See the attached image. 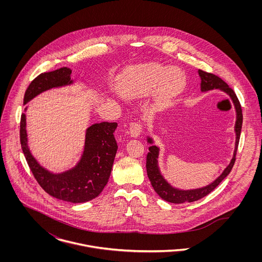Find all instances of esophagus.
<instances>
[{
    "instance_id": "34e87169",
    "label": "esophagus",
    "mask_w": 262,
    "mask_h": 262,
    "mask_svg": "<svg viewBox=\"0 0 262 262\" xmlns=\"http://www.w3.org/2000/svg\"><path fill=\"white\" fill-rule=\"evenodd\" d=\"M142 130V125L139 122H135V123H131L130 127H129V131H130V135L134 138L138 137L141 133Z\"/></svg>"
}]
</instances>
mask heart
Here are the masks:
<instances>
[{
  "label": "heart",
  "mask_w": 262,
  "mask_h": 262,
  "mask_svg": "<svg viewBox=\"0 0 262 262\" xmlns=\"http://www.w3.org/2000/svg\"><path fill=\"white\" fill-rule=\"evenodd\" d=\"M185 84L181 69L150 62L127 72L119 81V90L129 99L146 98L152 93L155 105L163 108L183 92Z\"/></svg>",
  "instance_id": "heart-1"
}]
</instances>
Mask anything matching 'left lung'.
<instances>
[{
    "label": "left lung",
    "instance_id": "left-lung-1",
    "mask_svg": "<svg viewBox=\"0 0 262 262\" xmlns=\"http://www.w3.org/2000/svg\"><path fill=\"white\" fill-rule=\"evenodd\" d=\"M199 75L201 77V92L206 93L213 90H219L221 92H224L226 95L229 96L231 99L235 112H236V121L234 126V131L236 135L235 139V148L233 151V156L229 162V164L226 166L222 173L212 183L205 187H196V188H189V189H183L179 187H172L162 176L159 165H158V157H159V147L154 144V140L149 135L146 136V141L149 144V152L147 153L146 158V170L147 176L149 179L151 186L154 188V190L157 192V194L163 199L166 202L173 203V204H183V203H191L194 201H198L207 194H209L212 190H214L217 186L224 180L225 178L230 173L234 162H235V156L238 148V143L240 139V133L242 128V110L240 103L232 89L229 88V85L225 82L223 79H221L219 76L206 73L204 71L199 70Z\"/></svg>",
    "mask_w": 262,
    "mask_h": 262
}]
</instances>
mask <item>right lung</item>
Segmentation results:
<instances>
[{
	"instance_id": "add662e5",
	"label": "right lung",
	"mask_w": 262,
	"mask_h": 262,
	"mask_svg": "<svg viewBox=\"0 0 262 262\" xmlns=\"http://www.w3.org/2000/svg\"><path fill=\"white\" fill-rule=\"evenodd\" d=\"M71 75V69L61 68L38 75L25 92L24 105L46 91L74 85L75 80ZM117 126V123L102 122L86 128L82 152L75 166L62 171H51L38 161L30 150L26 115L22 113L21 147L34 178L47 193L70 203H84L97 198L109 181L118 149L114 137Z\"/></svg>"
}]
</instances>
